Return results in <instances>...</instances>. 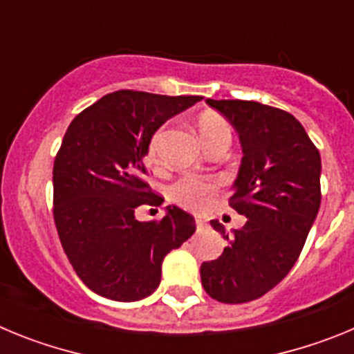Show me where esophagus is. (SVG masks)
Returning <instances> with one entry per match:
<instances>
[{"instance_id":"1","label":"esophagus","mask_w":354,"mask_h":354,"mask_svg":"<svg viewBox=\"0 0 354 354\" xmlns=\"http://www.w3.org/2000/svg\"><path fill=\"white\" fill-rule=\"evenodd\" d=\"M196 228H198V230H202V228H205L207 227V223H205V220H202V218H196Z\"/></svg>"}]
</instances>
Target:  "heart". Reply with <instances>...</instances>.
I'll return each instance as SVG.
<instances>
[{
    "label": "heart",
    "instance_id": "heart-1",
    "mask_svg": "<svg viewBox=\"0 0 354 354\" xmlns=\"http://www.w3.org/2000/svg\"><path fill=\"white\" fill-rule=\"evenodd\" d=\"M196 129H198L200 138L205 143V147H211L212 143L227 140H232V127L221 117L220 113L214 111H205L196 120ZM162 131H156L152 134L149 143V159L152 162L158 161V150L161 143ZM218 189V183L214 179H205L198 175H184L180 177L174 186L170 187V196L179 205L192 211H204L211 205L212 195Z\"/></svg>",
    "mask_w": 354,
    "mask_h": 354
}]
</instances>
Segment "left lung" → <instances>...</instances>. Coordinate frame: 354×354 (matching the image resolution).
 <instances>
[{"mask_svg":"<svg viewBox=\"0 0 354 354\" xmlns=\"http://www.w3.org/2000/svg\"><path fill=\"white\" fill-rule=\"evenodd\" d=\"M243 147L230 205L246 223L225 234L216 261L200 266L205 292L221 303H246L264 296L298 261L321 205V156L290 113L253 101H214Z\"/></svg>","mask_w":354,"mask_h":354,"instance_id":"left-lung-1","label":"left lung"}]
</instances>
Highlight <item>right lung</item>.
Wrapping results in <instances>:
<instances>
[{"instance_id":"right-lung-1","label":"right lung","mask_w":354,"mask_h":354,"mask_svg":"<svg viewBox=\"0 0 354 354\" xmlns=\"http://www.w3.org/2000/svg\"><path fill=\"white\" fill-rule=\"evenodd\" d=\"M200 99L118 90L71 122L53 167V216L68 262L99 296H150L162 259L195 232V218L175 205L159 221L142 223L134 211L162 204L145 180L152 134Z\"/></svg>"}]
</instances>
